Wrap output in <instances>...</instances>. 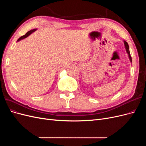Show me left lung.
Wrapping results in <instances>:
<instances>
[{
  "mask_svg": "<svg viewBox=\"0 0 146 146\" xmlns=\"http://www.w3.org/2000/svg\"><path fill=\"white\" fill-rule=\"evenodd\" d=\"M124 44H125V48H126V50H127V54H129V58H130V61L131 62V57L130 50H129V44H128V43H127L125 41H124Z\"/></svg>",
  "mask_w": 146,
  "mask_h": 146,
  "instance_id": "obj_1",
  "label": "left lung"
}]
</instances>
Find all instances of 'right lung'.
<instances>
[{
	"label": "right lung",
	"mask_w": 146,
	"mask_h": 146,
	"mask_svg": "<svg viewBox=\"0 0 146 146\" xmlns=\"http://www.w3.org/2000/svg\"><path fill=\"white\" fill-rule=\"evenodd\" d=\"M36 30V29H33V30H30L29 32H28L27 33H26L25 35H23V36H22L21 37H20L18 39H17V41H19L20 40H21V39H23L26 37H27L29 35H30L32 33H33V32H35V31Z\"/></svg>",
	"instance_id": "obj_1"
}]
</instances>
